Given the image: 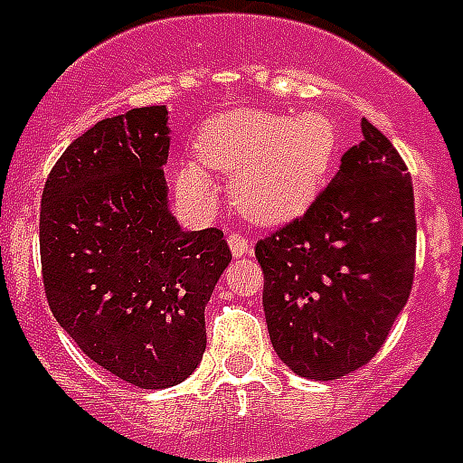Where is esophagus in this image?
Listing matches in <instances>:
<instances>
[{"label":"esophagus","instance_id":"34e87169","mask_svg":"<svg viewBox=\"0 0 463 463\" xmlns=\"http://www.w3.org/2000/svg\"><path fill=\"white\" fill-rule=\"evenodd\" d=\"M228 247H231L232 257H245V254L252 252V242L242 238L240 232H228Z\"/></svg>","mask_w":463,"mask_h":463}]
</instances>
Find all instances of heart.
<instances>
[{"label":"heart","instance_id":"obj_1","mask_svg":"<svg viewBox=\"0 0 463 463\" xmlns=\"http://www.w3.org/2000/svg\"><path fill=\"white\" fill-rule=\"evenodd\" d=\"M338 146V127L324 110L223 112L196 139L199 163H182L175 182L187 199L211 203L216 189L206 170L231 177L232 203L247 221L283 225L322 194Z\"/></svg>","mask_w":463,"mask_h":463}]
</instances>
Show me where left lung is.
<instances>
[{
    "label": "left lung",
    "mask_w": 463,
    "mask_h": 463,
    "mask_svg": "<svg viewBox=\"0 0 463 463\" xmlns=\"http://www.w3.org/2000/svg\"><path fill=\"white\" fill-rule=\"evenodd\" d=\"M264 315L276 355L300 377L341 380L374 358L416 269L413 184L392 141H363L303 218L260 240Z\"/></svg>",
    "instance_id": "8db88e82"
}]
</instances>
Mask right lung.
Listing matches in <instances>:
<instances>
[{"instance_id": "add662e5", "label": "right lung", "mask_w": 463, "mask_h": 463, "mask_svg": "<svg viewBox=\"0 0 463 463\" xmlns=\"http://www.w3.org/2000/svg\"><path fill=\"white\" fill-rule=\"evenodd\" d=\"M167 108L100 119L54 163L40 202L54 319L139 389L175 387L206 351L203 307L231 264L223 232L182 231L167 203Z\"/></svg>"}]
</instances>
